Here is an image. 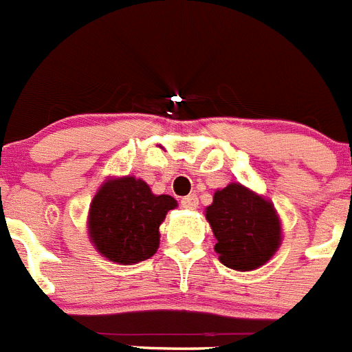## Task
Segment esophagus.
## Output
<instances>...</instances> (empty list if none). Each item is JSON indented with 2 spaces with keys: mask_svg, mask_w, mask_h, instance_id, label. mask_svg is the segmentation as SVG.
I'll use <instances>...</instances> for the list:
<instances>
[{
  "mask_svg": "<svg viewBox=\"0 0 352 352\" xmlns=\"http://www.w3.org/2000/svg\"><path fill=\"white\" fill-rule=\"evenodd\" d=\"M180 206L188 210H195L198 207V198L195 197V195H188V197H184L180 200Z\"/></svg>",
  "mask_w": 352,
  "mask_h": 352,
  "instance_id": "34e87169",
  "label": "esophagus"
}]
</instances>
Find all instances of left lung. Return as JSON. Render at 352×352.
Instances as JSON below:
<instances>
[{
    "mask_svg": "<svg viewBox=\"0 0 352 352\" xmlns=\"http://www.w3.org/2000/svg\"><path fill=\"white\" fill-rule=\"evenodd\" d=\"M206 219L216 237L219 261L235 271H255L267 264L283 241L273 201L241 182L216 189Z\"/></svg>",
    "mask_w": 352,
    "mask_h": 352,
    "instance_id": "1",
    "label": "left lung"
}]
</instances>
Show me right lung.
<instances>
[{
  "instance_id": "1",
  "label": "right lung",
  "mask_w": 352,
  "mask_h": 352,
  "mask_svg": "<svg viewBox=\"0 0 352 352\" xmlns=\"http://www.w3.org/2000/svg\"><path fill=\"white\" fill-rule=\"evenodd\" d=\"M177 207L170 195H154L145 180L109 177L90 204L87 228L97 252L122 265L151 258L159 248V227Z\"/></svg>"
}]
</instances>
